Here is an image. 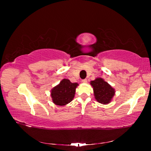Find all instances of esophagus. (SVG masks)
I'll use <instances>...</instances> for the list:
<instances>
[{
    "label": "esophagus",
    "mask_w": 151,
    "mask_h": 151,
    "mask_svg": "<svg viewBox=\"0 0 151 151\" xmlns=\"http://www.w3.org/2000/svg\"><path fill=\"white\" fill-rule=\"evenodd\" d=\"M87 82H88V81H87V79H83V80H82V83H86Z\"/></svg>",
    "instance_id": "esophagus-1"
}]
</instances>
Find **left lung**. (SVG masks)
Instances as JSON below:
<instances>
[{"instance_id": "obj_1", "label": "left lung", "mask_w": 151, "mask_h": 151, "mask_svg": "<svg viewBox=\"0 0 151 151\" xmlns=\"http://www.w3.org/2000/svg\"><path fill=\"white\" fill-rule=\"evenodd\" d=\"M93 88L94 98L96 101L103 104H107L111 101L115 90L110 84L101 77H98L90 83Z\"/></svg>"}]
</instances>
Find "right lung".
I'll return each mask as SVG.
<instances>
[{"instance_id":"1","label":"right lung","mask_w":151,"mask_h":151,"mask_svg":"<svg viewBox=\"0 0 151 151\" xmlns=\"http://www.w3.org/2000/svg\"><path fill=\"white\" fill-rule=\"evenodd\" d=\"M78 85V83H72L68 79H62L51 90L50 95L53 103L58 106H63L71 102L74 98L76 89Z\"/></svg>"}]
</instances>
